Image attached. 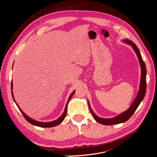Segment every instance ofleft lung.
Listing matches in <instances>:
<instances>
[{
	"instance_id": "8db88e82",
	"label": "left lung",
	"mask_w": 157,
	"mask_h": 157,
	"mask_svg": "<svg viewBox=\"0 0 157 157\" xmlns=\"http://www.w3.org/2000/svg\"><path fill=\"white\" fill-rule=\"evenodd\" d=\"M125 42L128 44H130L134 50H135L137 56V58H138L140 60V63L141 65V82H140V86L138 94H137V96L136 98L135 99L134 101L130 107V108L128 109V110L124 113H122L121 115L118 116L113 118H99L97 115H96L92 110L91 107L88 102V106L90 108V113H91L92 115L94 118V119L96 120L98 122L100 123V124H104V125H113L116 124H120L122 122H124L127 121L129 118L133 115L137 109L140 105V103L143 100L144 96L145 95L146 92V88H147V82H146V75H147V70H146V66L145 64V62L144 61L143 59L141 58V56L140 54V52L137 48V46L131 40H125Z\"/></svg>"
}]
</instances>
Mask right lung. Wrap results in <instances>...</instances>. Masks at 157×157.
Masks as SVG:
<instances>
[{"instance_id": "obj_1", "label": "right lung", "mask_w": 157, "mask_h": 157, "mask_svg": "<svg viewBox=\"0 0 157 157\" xmlns=\"http://www.w3.org/2000/svg\"><path fill=\"white\" fill-rule=\"evenodd\" d=\"M11 89L12 90V82H11ZM75 91H73V92L70 95V96H69V99H68V101H67V104H66V106H65V111H64V113H63V115H61V116L58 118V119H57V120H56V121H52V122H39V121H36L33 120V119H32V118H31L30 117H28L27 115H26L21 110V109H20V107H19V106L17 105V104H16V105H17L18 109H20V111H21V113H22V115H23V117H24V118H25V120H26L27 121L29 122V123H31V124L36 126H39V127H44V128L54 127V126H57V125L59 124L60 123L62 122L64 120V118H65V116H66V114H67V105H68L69 101L70 100V99L71 98V97L73 96V95L75 94ZM12 98H13V99L14 101H15V99H14V98H13V95L12 91ZM15 102H16V101H15Z\"/></svg>"}]
</instances>
